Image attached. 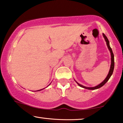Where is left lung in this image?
Listing matches in <instances>:
<instances>
[{
    "label": "left lung",
    "mask_w": 123,
    "mask_h": 123,
    "mask_svg": "<svg viewBox=\"0 0 123 123\" xmlns=\"http://www.w3.org/2000/svg\"><path fill=\"white\" fill-rule=\"evenodd\" d=\"M103 36H104V38L105 40H106V44H107V47H108L109 50L111 52V67H110V71H109V73L108 74V75H107V77L106 78V79H105L104 81H102V83H100V84L97 85L96 86H94V87H86V86H83V85L80 84L78 83H77V81H76V83L78 84V85H79L81 87H83V88L84 89H88V90H95V89H99L101 87H102V86H104V85L106 84L107 81L109 79H110V77H111V75H112L113 74V70H114V54L113 53V51H112V50L111 48L110 47V42H109V40L108 39V38H107V37L105 36V34L103 33Z\"/></svg>",
    "instance_id": "1"
}]
</instances>
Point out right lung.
Wrapping results in <instances>:
<instances>
[{"label": "right lung", "mask_w": 123, "mask_h": 123, "mask_svg": "<svg viewBox=\"0 0 123 123\" xmlns=\"http://www.w3.org/2000/svg\"><path fill=\"white\" fill-rule=\"evenodd\" d=\"M50 84H49V85H50ZM43 89H41V90H38V91H40V90H43Z\"/></svg>", "instance_id": "add662e5"}]
</instances>
